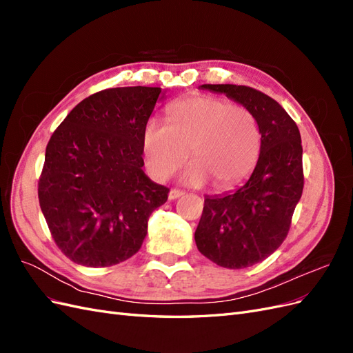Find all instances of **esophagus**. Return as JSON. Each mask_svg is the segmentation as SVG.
Here are the masks:
<instances>
[{
	"label": "esophagus",
	"mask_w": 353,
	"mask_h": 353,
	"mask_svg": "<svg viewBox=\"0 0 353 353\" xmlns=\"http://www.w3.org/2000/svg\"><path fill=\"white\" fill-rule=\"evenodd\" d=\"M183 194H184V191L176 190V188H170V190H169V194H168V197H169V200H176L178 197H181Z\"/></svg>",
	"instance_id": "esophagus-1"
}]
</instances>
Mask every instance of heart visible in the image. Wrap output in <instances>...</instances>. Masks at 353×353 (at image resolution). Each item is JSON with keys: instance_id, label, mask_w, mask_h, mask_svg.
<instances>
[{"instance_id": "heart-1", "label": "heart", "mask_w": 353, "mask_h": 353, "mask_svg": "<svg viewBox=\"0 0 353 353\" xmlns=\"http://www.w3.org/2000/svg\"><path fill=\"white\" fill-rule=\"evenodd\" d=\"M168 122L150 119L143 130V154L156 179H166L185 162L190 147L196 159L181 175L188 185L212 178L228 188L248 176L258 162L261 132L243 105L212 95H191L169 105Z\"/></svg>"}]
</instances>
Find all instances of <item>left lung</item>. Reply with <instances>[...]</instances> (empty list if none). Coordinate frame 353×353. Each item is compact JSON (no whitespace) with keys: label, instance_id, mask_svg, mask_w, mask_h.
<instances>
[{"label":"left lung","instance_id":"8db88e82","mask_svg":"<svg viewBox=\"0 0 353 353\" xmlns=\"http://www.w3.org/2000/svg\"><path fill=\"white\" fill-rule=\"evenodd\" d=\"M243 104L261 132L252 175L236 191L206 196L194 240L208 259L223 268H248L280 248L303 191L302 140L296 122L270 95L231 83L200 87Z\"/></svg>","mask_w":353,"mask_h":353}]
</instances>
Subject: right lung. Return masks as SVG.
Returning <instances> with one entry per match:
<instances>
[{"mask_svg":"<svg viewBox=\"0 0 353 353\" xmlns=\"http://www.w3.org/2000/svg\"><path fill=\"white\" fill-rule=\"evenodd\" d=\"M162 94L157 87L95 92L51 135L39 206L57 248L74 263L104 268L130 259L152 212L168 200L169 188L144 174L141 145Z\"/></svg>","mask_w":353,"mask_h":353,"instance_id":"obj_1","label":"right lung"}]
</instances>
